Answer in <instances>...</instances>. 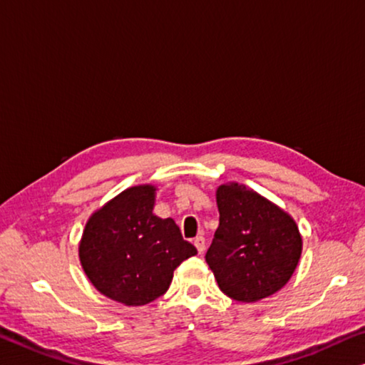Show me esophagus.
Instances as JSON below:
<instances>
[{
	"label": "esophagus",
	"instance_id": "34e87169",
	"mask_svg": "<svg viewBox=\"0 0 365 365\" xmlns=\"http://www.w3.org/2000/svg\"><path fill=\"white\" fill-rule=\"evenodd\" d=\"M194 245H195V248H197V251L199 253L202 255L205 251V238L204 237H197L194 240Z\"/></svg>",
	"mask_w": 365,
	"mask_h": 365
}]
</instances>
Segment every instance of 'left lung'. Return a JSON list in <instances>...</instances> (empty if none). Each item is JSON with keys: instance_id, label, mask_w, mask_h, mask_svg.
Listing matches in <instances>:
<instances>
[{"instance_id": "8db88e82", "label": "left lung", "mask_w": 365, "mask_h": 365, "mask_svg": "<svg viewBox=\"0 0 365 365\" xmlns=\"http://www.w3.org/2000/svg\"><path fill=\"white\" fill-rule=\"evenodd\" d=\"M220 223L205 253L218 287L238 302L282 289L302 255L295 222L255 190L223 184L217 190Z\"/></svg>"}]
</instances>
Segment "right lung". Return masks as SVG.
Instances as JSON below:
<instances>
[{"instance_id": "right-lung-1", "label": "right lung", "mask_w": 365, "mask_h": 365, "mask_svg": "<svg viewBox=\"0 0 365 365\" xmlns=\"http://www.w3.org/2000/svg\"><path fill=\"white\" fill-rule=\"evenodd\" d=\"M155 187L120 192L86 223L80 259L101 294L138 307L163 295L175 269L197 255L173 218L153 214Z\"/></svg>"}]
</instances>
